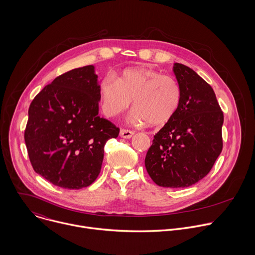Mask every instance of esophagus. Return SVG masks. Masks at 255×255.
<instances>
[{
    "label": "esophagus",
    "mask_w": 255,
    "mask_h": 255,
    "mask_svg": "<svg viewBox=\"0 0 255 255\" xmlns=\"http://www.w3.org/2000/svg\"><path fill=\"white\" fill-rule=\"evenodd\" d=\"M133 135H134V132H133V131L126 130V129H121V130H120V136H121L122 138L129 139V138H131Z\"/></svg>",
    "instance_id": "1"
}]
</instances>
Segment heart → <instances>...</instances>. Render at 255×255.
<instances>
[{"mask_svg":"<svg viewBox=\"0 0 255 255\" xmlns=\"http://www.w3.org/2000/svg\"><path fill=\"white\" fill-rule=\"evenodd\" d=\"M102 110L107 117L126 111L133 100L135 108L130 120L151 126L167 123L180 104L181 91L177 82L148 67L124 69L115 78L107 77L100 85Z\"/></svg>","mask_w":255,"mask_h":255,"instance_id":"1","label":"heart"}]
</instances>
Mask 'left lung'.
<instances>
[{
  "instance_id": "1",
  "label": "left lung",
  "mask_w": 255,
  "mask_h": 255,
  "mask_svg": "<svg viewBox=\"0 0 255 255\" xmlns=\"http://www.w3.org/2000/svg\"><path fill=\"white\" fill-rule=\"evenodd\" d=\"M172 71L180 104L155 134L145 167L159 187L187 188L205 177L220 155L224 117L213 89L195 70L175 62Z\"/></svg>"
}]
</instances>
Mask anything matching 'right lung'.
<instances>
[{
	"instance_id": "add662e5",
	"label": "right lung",
	"mask_w": 255,
	"mask_h": 255,
	"mask_svg": "<svg viewBox=\"0 0 255 255\" xmlns=\"http://www.w3.org/2000/svg\"><path fill=\"white\" fill-rule=\"evenodd\" d=\"M100 85L94 65L57 77L32 101L25 143L33 169L62 189L92 185L106 142L119 128L99 116Z\"/></svg>"
}]
</instances>
